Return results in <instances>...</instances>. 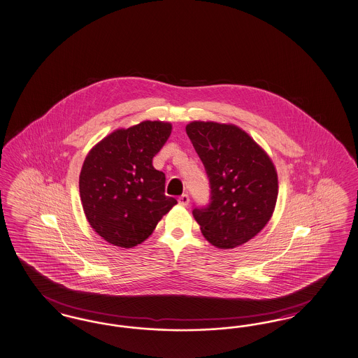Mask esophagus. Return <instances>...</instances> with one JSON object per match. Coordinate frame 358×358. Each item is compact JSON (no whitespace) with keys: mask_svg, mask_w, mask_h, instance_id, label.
<instances>
[{"mask_svg":"<svg viewBox=\"0 0 358 358\" xmlns=\"http://www.w3.org/2000/svg\"><path fill=\"white\" fill-rule=\"evenodd\" d=\"M178 203H180L181 206H186V205L189 203V196H187V194H181V196L178 197Z\"/></svg>","mask_w":358,"mask_h":358,"instance_id":"34e87169","label":"esophagus"}]
</instances>
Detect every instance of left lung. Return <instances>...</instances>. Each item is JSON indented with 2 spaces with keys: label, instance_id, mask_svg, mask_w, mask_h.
Returning <instances> with one entry per match:
<instances>
[{
  "label": "left lung",
  "instance_id": "8db88e82",
  "mask_svg": "<svg viewBox=\"0 0 358 358\" xmlns=\"http://www.w3.org/2000/svg\"><path fill=\"white\" fill-rule=\"evenodd\" d=\"M210 184V202L194 208L203 237L233 249L257 236L269 222L278 196L272 159L243 129L193 121L186 125Z\"/></svg>",
  "mask_w": 358,
  "mask_h": 358
}]
</instances>
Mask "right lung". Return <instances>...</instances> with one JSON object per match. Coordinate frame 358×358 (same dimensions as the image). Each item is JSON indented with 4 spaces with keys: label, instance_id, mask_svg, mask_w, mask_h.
<instances>
[{
    "label": "right lung",
    "instance_id": "1",
    "mask_svg": "<svg viewBox=\"0 0 358 358\" xmlns=\"http://www.w3.org/2000/svg\"><path fill=\"white\" fill-rule=\"evenodd\" d=\"M172 124L143 121L117 129L87 153L80 174L86 220L105 241L121 248L143 243L177 200L165 196V174L152 161Z\"/></svg>",
    "mask_w": 358,
    "mask_h": 358
}]
</instances>
